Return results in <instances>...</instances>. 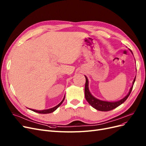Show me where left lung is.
I'll list each match as a JSON object with an SVG mask.
<instances>
[{"mask_svg":"<svg viewBox=\"0 0 146 146\" xmlns=\"http://www.w3.org/2000/svg\"><path fill=\"white\" fill-rule=\"evenodd\" d=\"M131 52L132 53V52L131 51ZM85 77L86 79V82H85V99L87 100V101L88 102L89 104L92 106L94 108H95L97 110H99L100 111H109L111 110H114L115 108H116L117 107H118V106H120V105H121L123 102H125L126 99L128 98L129 96L130 95L133 86L134 84L135 81V79L136 77L135 78L133 82V85L132 87L131 88L130 91H129V94L125 97V98H123V99L117 101V102H106V101H102V100H100L98 99L95 98L94 97H93L91 94L90 93L89 89H88V80L87 78Z\"/></svg>","mask_w":146,"mask_h":146,"instance_id":"obj_1","label":"left lung"}]
</instances>
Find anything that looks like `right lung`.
<instances>
[{
    "label": "right lung",
    "mask_w": 146,
    "mask_h": 146,
    "mask_svg": "<svg viewBox=\"0 0 146 146\" xmlns=\"http://www.w3.org/2000/svg\"><path fill=\"white\" fill-rule=\"evenodd\" d=\"M64 99H65V96H64V99H62V100L61 101V102L60 104H59L58 105H56V106H55V107L46 110H42V111H37V110H31L33 111H34V112H37V113H40V114H48V113H51V112H53V111H55L62 104V102H63L64 100Z\"/></svg>",
    "instance_id": "right-lung-1"
}]
</instances>
